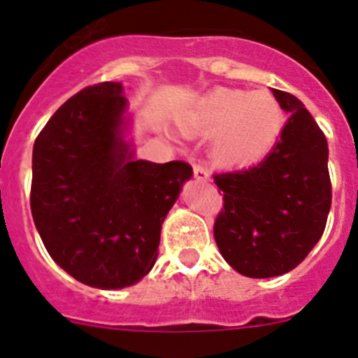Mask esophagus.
Wrapping results in <instances>:
<instances>
[{"instance_id":"34e87169","label":"esophagus","mask_w":358,"mask_h":358,"mask_svg":"<svg viewBox=\"0 0 358 358\" xmlns=\"http://www.w3.org/2000/svg\"><path fill=\"white\" fill-rule=\"evenodd\" d=\"M194 176L197 177V179H201V181H210V172H208L206 166L201 163L194 164Z\"/></svg>"}]
</instances>
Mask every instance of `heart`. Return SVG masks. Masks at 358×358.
I'll return each instance as SVG.
<instances>
[{
  "label": "heart",
  "mask_w": 358,
  "mask_h": 358,
  "mask_svg": "<svg viewBox=\"0 0 358 358\" xmlns=\"http://www.w3.org/2000/svg\"><path fill=\"white\" fill-rule=\"evenodd\" d=\"M188 132L217 136L213 154L229 164H245L268 154L283 129V110L273 94L220 90L208 94L185 118Z\"/></svg>",
  "instance_id": "1"
}]
</instances>
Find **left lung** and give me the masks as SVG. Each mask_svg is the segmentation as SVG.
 Masks as SVG:
<instances>
[{
	"label": "left lung",
	"mask_w": 358,
	"mask_h": 358,
	"mask_svg": "<svg viewBox=\"0 0 358 358\" xmlns=\"http://www.w3.org/2000/svg\"><path fill=\"white\" fill-rule=\"evenodd\" d=\"M273 93L289 113L273 150L255 166L213 176L224 195L215 242L224 260L249 278L281 276L301 264L331 206L327 138L294 94Z\"/></svg>",
	"instance_id": "8db88e82"
}]
</instances>
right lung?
Instances as JSON below:
<instances>
[{
  "label": "right lung",
  "instance_id": "right-lung-1",
  "mask_svg": "<svg viewBox=\"0 0 358 358\" xmlns=\"http://www.w3.org/2000/svg\"><path fill=\"white\" fill-rule=\"evenodd\" d=\"M120 82L66 100L34 143L31 217L69 276L96 289L134 285L154 267L161 224L194 170L134 161L122 140Z\"/></svg>",
  "mask_w": 358,
  "mask_h": 358
}]
</instances>
